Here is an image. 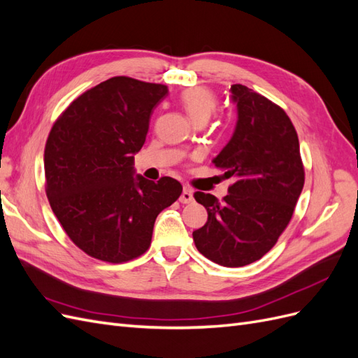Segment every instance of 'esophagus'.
<instances>
[{"label": "esophagus", "instance_id": "obj_1", "mask_svg": "<svg viewBox=\"0 0 358 358\" xmlns=\"http://www.w3.org/2000/svg\"><path fill=\"white\" fill-rule=\"evenodd\" d=\"M180 203H191L194 200V194H192V189L188 188V187H183V191L180 194Z\"/></svg>", "mask_w": 358, "mask_h": 358}]
</instances>
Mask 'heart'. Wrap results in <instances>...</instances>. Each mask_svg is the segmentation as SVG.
<instances>
[{"instance_id": "obj_1", "label": "heart", "mask_w": 358, "mask_h": 358, "mask_svg": "<svg viewBox=\"0 0 358 358\" xmlns=\"http://www.w3.org/2000/svg\"><path fill=\"white\" fill-rule=\"evenodd\" d=\"M180 104L194 122H206L215 113L218 100L204 88H191L180 94Z\"/></svg>"}]
</instances>
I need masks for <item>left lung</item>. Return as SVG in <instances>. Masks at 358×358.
Returning a JSON list of instances; mask_svg holds the SVG:
<instances>
[{"label":"left lung","instance_id":"8db88e82","mask_svg":"<svg viewBox=\"0 0 358 358\" xmlns=\"http://www.w3.org/2000/svg\"><path fill=\"white\" fill-rule=\"evenodd\" d=\"M237 124L212 161L231 179L229 194H194L208 222L192 231L199 252L225 267L266 255L287 229L305 185L296 128L284 109L245 85H231Z\"/></svg>","mask_w":358,"mask_h":358}]
</instances>
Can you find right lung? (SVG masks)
I'll return each mask as SVG.
<instances>
[{
    "instance_id": "add662e5",
    "label": "right lung",
    "mask_w": 358,
    "mask_h": 358,
    "mask_svg": "<svg viewBox=\"0 0 358 358\" xmlns=\"http://www.w3.org/2000/svg\"><path fill=\"white\" fill-rule=\"evenodd\" d=\"M166 85L116 76L83 92L53 124L45 148L46 194L71 242L107 263H125L148 251L161 210L182 185L136 175L154 107Z\"/></svg>"
}]
</instances>
